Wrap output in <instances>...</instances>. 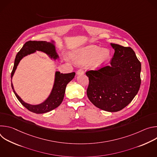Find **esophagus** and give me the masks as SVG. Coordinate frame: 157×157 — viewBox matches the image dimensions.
<instances>
[{
	"label": "esophagus",
	"instance_id": "1",
	"mask_svg": "<svg viewBox=\"0 0 157 157\" xmlns=\"http://www.w3.org/2000/svg\"><path fill=\"white\" fill-rule=\"evenodd\" d=\"M77 75H81V74H82V73H84V71H83V70L82 69H79V70H78V71H77Z\"/></svg>",
	"mask_w": 157,
	"mask_h": 157
}]
</instances>
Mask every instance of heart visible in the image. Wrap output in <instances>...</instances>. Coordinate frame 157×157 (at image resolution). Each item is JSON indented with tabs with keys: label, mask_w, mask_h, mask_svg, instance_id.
<instances>
[{
	"label": "heart",
	"mask_w": 157,
	"mask_h": 157,
	"mask_svg": "<svg viewBox=\"0 0 157 157\" xmlns=\"http://www.w3.org/2000/svg\"><path fill=\"white\" fill-rule=\"evenodd\" d=\"M110 57V53L109 50L101 49L96 45H90L77 52L73 56V59L79 64H86L91 61V65L97 67L107 63Z\"/></svg>",
	"instance_id": "1"
}]
</instances>
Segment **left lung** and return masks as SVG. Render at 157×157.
Here are the masks:
<instances>
[{
	"label": "left lung",
	"mask_w": 157,
	"mask_h": 157,
	"mask_svg": "<svg viewBox=\"0 0 157 157\" xmlns=\"http://www.w3.org/2000/svg\"><path fill=\"white\" fill-rule=\"evenodd\" d=\"M114 49L110 65L86 73L89 78L87 96L95 106L117 112L134 98L141 84V63L130 47L110 43Z\"/></svg>",
	"instance_id": "left-lung-1"
}]
</instances>
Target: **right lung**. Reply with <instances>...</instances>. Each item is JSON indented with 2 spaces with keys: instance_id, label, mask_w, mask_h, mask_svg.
I'll list each match as a JSON object with an SVG mask.
<instances>
[{
  "instance_id": "add662e5",
  "label": "right lung",
  "mask_w": 157,
  "mask_h": 157,
  "mask_svg": "<svg viewBox=\"0 0 157 157\" xmlns=\"http://www.w3.org/2000/svg\"><path fill=\"white\" fill-rule=\"evenodd\" d=\"M53 43V41H52V42H47L45 41H29L26 42L16 55L13 68L11 73V79H12L20 60L25 56L33 53L36 51H40L45 53L51 58L54 59L58 58L59 56L56 53L55 46ZM75 72L63 74L61 73L59 71H56L54 85L50 96L43 102L38 105H32L25 102L15 93L12 81L11 86L17 98L25 107L32 113L36 114H43L55 109L61 104L64 98L66 85L75 78Z\"/></svg>"
}]
</instances>
